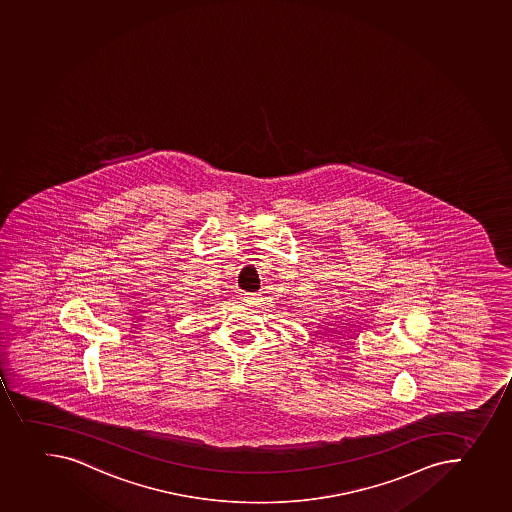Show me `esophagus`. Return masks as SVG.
Masks as SVG:
<instances>
[{
	"mask_svg": "<svg viewBox=\"0 0 512 512\" xmlns=\"http://www.w3.org/2000/svg\"><path fill=\"white\" fill-rule=\"evenodd\" d=\"M244 300L250 305H258L262 302V297H260V293H244Z\"/></svg>",
	"mask_w": 512,
	"mask_h": 512,
	"instance_id": "esophagus-1",
	"label": "esophagus"
}]
</instances>
